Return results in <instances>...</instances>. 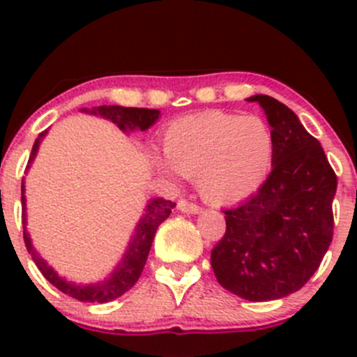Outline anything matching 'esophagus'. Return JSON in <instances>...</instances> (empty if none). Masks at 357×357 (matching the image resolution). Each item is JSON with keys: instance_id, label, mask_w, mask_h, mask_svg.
I'll return each instance as SVG.
<instances>
[{"instance_id": "obj_1", "label": "esophagus", "mask_w": 357, "mask_h": 357, "mask_svg": "<svg viewBox=\"0 0 357 357\" xmlns=\"http://www.w3.org/2000/svg\"><path fill=\"white\" fill-rule=\"evenodd\" d=\"M178 208L181 212H186V214H199V212L202 211L199 205L193 204V202H188V200H179Z\"/></svg>"}]
</instances>
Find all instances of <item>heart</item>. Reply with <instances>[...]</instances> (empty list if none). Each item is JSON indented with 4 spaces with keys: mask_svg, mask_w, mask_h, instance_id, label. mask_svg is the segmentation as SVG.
<instances>
[{
    "mask_svg": "<svg viewBox=\"0 0 357 357\" xmlns=\"http://www.w3.org/2000/svg\"><path fill=\"white\" fill-rule=\"evenodd\" d=\"M167 160L153 157L164 174L197 179L200 195L214 205L247 200L268 179L275 135L257 115L208 110L174 121L164 132Z\"/></svg>",
    "mask_w": 357,
    "mask_h": 357,
    "instance_id": "heart-1",
    "label": "heart"
}]
</instances>
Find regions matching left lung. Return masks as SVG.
Wrapping results in <instances>:
<instances>
[{"label": "left lung", "instance_id": "8db88e82", "mask_svg": "<svg viewBox=\"0 0 357 357\" xmlns=\"http://www.w3.org/2000/svg\"><path fill=\"white\" fill-rule=\"evenodd\" d=\"M257 102L275 135V158L255 195L225 211L226 233L212 248L219 285L252 302L301 290L321 264L333 236L337 192L328 158L289 107L268 95Z\"/></svg>", "mask_w": 357, "mask_h": 357}]
</instances>
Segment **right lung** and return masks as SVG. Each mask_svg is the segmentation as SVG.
<instances>
[{
    "mask_svg": "<svg viewBox=\"0 0 357 357\" xmlns=\"http://www.w3.org/2000/svg\"><path fill=\"white\" fill-rule=\"evenodd\" d=\"M86 114L100 115L103 119H109L114 122L121 131H146L150 126H153L157 122L160 112L155 109H132V107H119V105H100L95 109L88 110L82 109ZM48 131H43L38 136V139L34 142L32 146L31 157H29L27 169L31 167L32 160H34L36 153H38L39 143L45 138V135ZM24 181H22V225H24V242L27 247V252L31 254L32 261L36 262L39 271L43 273L46 280L52 283L53 287H56L60 291L67 294L68 297H74L81 302H110L114 298L121 297L122 294H126L129 289H132L138 278L142 276L143 268L146 264V257H149V252L152 248L153 236H155L157 228L160 226V222H164L169 218L171 211L174 208V202L164 200V199H153L146 204L145 214L139 218L138 225H136L135 233L131 236V242L129 247L126 248L124 255H122L121 262L117 264V268L112 271L109 278H105L100 283H91V285H75V283L67 282L66 278L56 275L55 269L38 254L34 247H32L31 236H29L25 225H27V218H25V195H24Z\"/></svg>",
    "mask_w": 357,
    "mask_h": 357,
    "instance_id": "1",
    "label": "right lung"
}]
</instances>
